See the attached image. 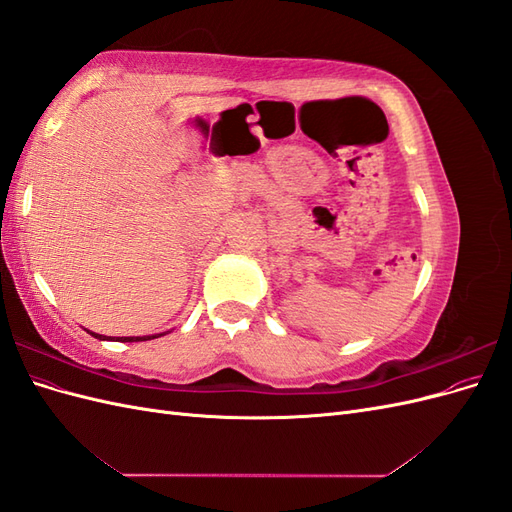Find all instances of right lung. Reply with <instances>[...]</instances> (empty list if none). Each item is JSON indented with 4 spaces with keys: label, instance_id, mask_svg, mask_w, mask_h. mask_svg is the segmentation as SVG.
<instances>
[{
    "label": "right lung",
    "instance_id": "1",
    "mask_svg": "<svg viewBox=\"0 0 512 512\" xmlns=\"http://www.w3.org/2000/svg\"><path fill=\"white\" fill-rule=\"evenodd\" d=\"M94 337H100V339H104L102 335H96V333H91ZM158 335H147V337H117L119 342H147V339H156Z\"/></svg>",
    "mask_w": 512,
    "mask_h": 512
}]
</instances>
